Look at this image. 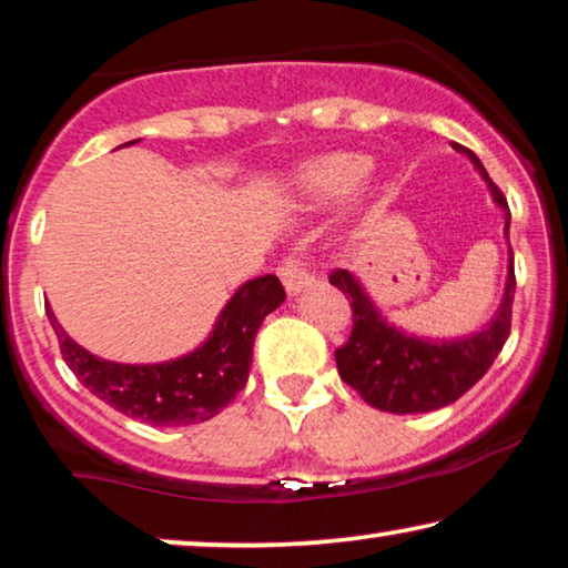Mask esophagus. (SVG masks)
<instances>
[{
    "instance_id": "esophagus-1",
    "label": "esophagus",
    "mask_w": 568,
    "mask_h": 568,
    "mask_svg": "<svg viewBox=\"0 0 568 568\" xmlns=\"http://www.w3.org/2000/svg\"><path fill=\"white\" fill-rule=\"evenodd\" d=\"M278 276H282V282L290 294L302 292L304 286L312 282V274L304 268V261L300 256H294V253L282 261V266H278Z\"/></svg>"
}]
</instances>
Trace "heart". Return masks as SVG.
<instances>
[{"label":"heart","mask_w":568,"mask_h":568,"mask_svg":"<svg viewBox=\"0 0 568 568\" xmlns=\"http://www.w3.org/2000/svg\"><path fill=\"white\" fill-rule=\"evenodd\" d=\"M368 171V159L361 153H331L310 161L300 171V189L312 200H335L351 192Z\"/></svg>","instance_id":"heart-1"}]
</instances>
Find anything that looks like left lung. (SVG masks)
<instances>
[{
	"instance_id": "1",
	"label": "left lung",
	"mask_w": 568,
	"mask_h": 568,
	"mask_svg": "<svg viewBox=\"0 0 568 568\" xmlns=\"http://www.w3.org/2000/svg\"><path fill=\"white\" fill-rule=\"evenodd\" d=\"M456 151L466 153L487 179L495 202L507 212V237H509V207L507 200L495 182H491L481 161L474 151L456 145ZM331 284L338 286L351 297L353 327L348 341L335 351L341 379L353 386L364 402L394 415L430 413L446 407L466 394L487 374L513 327V300H515V261L509 258V276L505 286L503 307L489 327L471 338L454 343H430L399 333L379 315L372 300L366 297L361 284L345 268L331 271Z\"/></svg>"
}]
</instances>
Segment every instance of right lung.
I'll return each instance as SVG.
<instances>
[{
	"label": "right lung",
	"mask_w": 568,
	"mask_h": 568,
	"mask_svg": "<svg viewBox=\"0 0 568 568\" xmlns=\"http://www.w3.org/2000/svg\"><path fill=\"white\" fill-rule=\"evenodd\" d=\"M133 143V141H130ZM286 292L274 274L243 284L225 304L215 331L200 351L155 366L112 364L73 343L45 307L65 366L94 397L133 420L151 425H192L215 417L248 382L253 338Z\"/></svg>",
	"instance_id": "obj_1"
}]
</instances>
